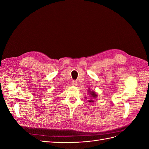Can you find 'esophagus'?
Wrapping results in <instances>:
<instances>
[{
    "mask_svg": "<svg viewBox=\"0 0 149 149\" xmlns=\"http://www.w3.org/2000/svg\"><path fill=\"white\" fill-rule=\"evenodd\" d=\"M71 84H72L73 86H77V84H78V81H76V80H73L72 81H71Z\"/></svg>",
    "mask_w": 149,
    "mask_h": 149,
    "instance_id": "obj_1",
    "label": "esophagus"
}]
</instances>
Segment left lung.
I'll return each mask as SVG.
<instances>
[{"instance_id":"left-lung-1","label":"left lung","mask_w":149,"mask_h":149,"mask_svg":"<svg viewBox=\"0 0 149 149\" xmlns=\"http://www.w3.org/2000/svg\"><path fill=\"white\" fill-rule=\"evenodd\" d=\"M88 92H89V94H90V95H91V97H93V98H96V97H97V95H96L95 92H94V91H92L88 90ZM89 102H94V101L92 100H89Z\"/></svg>"}]
</instances>
